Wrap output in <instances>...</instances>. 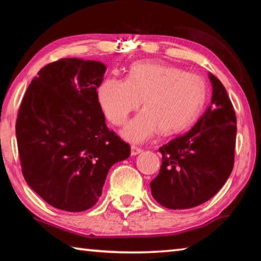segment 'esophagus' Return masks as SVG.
Listing matches in <instances>:
<instances>
[{
    "label": "esophagus",
    "instance_id": "1",
    "mask_svg": "<svg viewBox=\"0 0 261 261\" xmlns=\"http://www.w3.org/2000/svg\"><path fill=\"white\" fill-rule=\"evenodd\" d=\"M143 152V149L140 147L136 146V145H131V155H137V154H139Z\"/></svg>",
    "mask_w": 261,
    "mask_h": 261
}]
</instances>
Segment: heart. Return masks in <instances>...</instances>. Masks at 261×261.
I'll use <instances>...</instances> for the list:
<instances>
[{
    "mask_svg": "<svg viewBox=\"0 0 261 261\" xmlns=\"http://www.w3.org/2000/svg\"><path fill=\"white\" fill-rule=\"evenodd\" d=\"M99 102L114 125H123L129 115L139 113L123 130L132 141H144L156 132L173 135L198 120L207 100L204 77L174 65L140 62L131 65L125 81L108 78L98 92Z\"/></svg>",
    "mask_w": 261,
    "mask_h": 261,
    "instance_id": "obj_1",
    "label": "heart"
}]
</instances>
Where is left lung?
<instances>
[{
    "label": "left lung",
    "mask_w": 261,
    "mask_h": 261,
    "mask_svg": "<svg viewBox=\"0 0 261 261\" xmlns=\"http://www.w3.org/2000/svg\"><path fill=\"white\" fill-rule=\"evenodd\" d=\"M211 106L191 130L163 145L152 196L170 210L192 208L215 196L235 161L236 114L227 91L213 73Z\"/></svg>",
    "instance_id": "1"
}]
</instances>
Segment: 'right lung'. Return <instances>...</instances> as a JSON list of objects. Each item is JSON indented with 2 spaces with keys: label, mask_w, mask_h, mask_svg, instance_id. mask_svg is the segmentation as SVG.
<instances>
[{
  "label": "right lung",
  "mask_w": 261,
  "mask_h": 261,
  "mask_svg": "<svg viewBox=\"0 0 261 261\" xmlns=\"http://www.w3.org/2000/svg\"><path fill=\"white\" fill-rule=\"evenodd\" d=\"M106 67L61 59L38 72L16 121L21 173L50 206L83 212L95 205L114 163L130 145L106 125L98 98Z\"/></svg>",
  "instance_id": "add662e5"
}]
</instances>
